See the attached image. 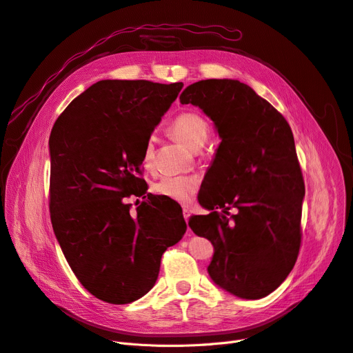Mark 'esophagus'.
Instances as JSON below:
<instances>
[{"label": "esophagus", "instance_id": "34e87169", "mask_svg": "<svg viewBox=\"0 0 353 353\" xmlns=\"http://www.w3.org/2000/svg\"><path fill=\"white\" fill-rule=\"evenodd\" d=\"M183 218H185V222L188 223L189 218H191V212H189L188 209H183Z\"/></svg>", "mask_w": 353, "mask_h": 353}]
</instances>
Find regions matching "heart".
I'll return each mask as SVG.
<instances>
[{
	"instance_id": "heart-1",
	"label": "heart",
	"mask_w": 353,
	"mask_h": 353,
	"mask_svg": "<svg viewBox=\"0 0 353 353\" xmlns=\"http://www.w3.org/2000/svg\"><path fill=\"white\" fill-rule=\"evenodd\" d=\"M170 130L175 139L185 144L189 150H199L208 141L209 124L196 112H182L175 116L170 124ZM154 162V139H148L143 151V167L150 170ZM199 189V179L192 175L162 176L152 185V191L167 199L178 203H189Z\"/></svg>"
}]
</instances>
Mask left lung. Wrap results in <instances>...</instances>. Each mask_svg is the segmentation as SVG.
Instances as JSON below:
<instances>
[{"instance_id":"8db88e82","label":"left lung","mask_w":353,"mask_h":353,"mask_svg":"<svg viewBox=\"0 0 353 353\" xmlns=\"http://www.w3.org/2000/svg\"><path fill=\"white\" fill-rule=\"evenodd\" d=\"M179 99L201 107L222 139L209 195L199 201L212 212L192 216L189 228L214 248L210 279L236 296L259 300L287 279L301 248L305 186L291 127L239 80H201ZM216 208L236 214L228 219Z\"/></svg>"}]
</instances>
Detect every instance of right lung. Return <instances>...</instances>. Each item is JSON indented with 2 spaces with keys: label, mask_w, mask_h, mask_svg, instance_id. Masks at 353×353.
<instances>
[{
  "label": "right lung",
  "mask_w": 353,
  "mask_h": 353,
  "mask_svg": "<svg viewBox=\"0 0 353 353\" xmlns=\"http://www.w3.org/2000/svg\"><path fill=\"white\" fill-rule=\"evenodd\" d=\"M183 83L100 80L77 96L49 137L52 228L74 273L108 304L139 300L161 257L183 237L182 210L147 194L143 151ZM145 201L130 210L126 198Z\"/></svg>",
  "instance_id": "obj_1"
}]
</instances>
